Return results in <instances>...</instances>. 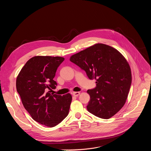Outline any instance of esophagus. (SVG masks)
Masks as SVG:
<instances>
[{
	"instance_id": "esophagus-1",
	"label": "esophagus",
	"mask_w": 151,
	"mask_h": 151,
	"mask_svg": "<svg viewBox=\"0 0 151 151\" xmlns=\"http://www.w3.org/2000/svg\"><path fill=\"white\" fill-rule=\"evenodd\" d=\"M72 94H73V96L76 97V96H78L80 94V92H73Z\"/></svg>"
}]
</instances>
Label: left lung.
<instances>
[{
    "label": "left lung",
    "mask_w": 151,
    "mask_h": 151,
    "mask_svg": "<svg viewBox=\"0 0 151 151\" xmlns=\"http://www.w3.org/2000/svg\"><path fill=\"white\" fill-rule=\"evenodd\" d=\"M70 61L85 70L96 87L88 90L89 112L109 119L125 103L132 84V72L125 57L115 48L96 44L72 55Z\"/></svg>",
    "instance_id": "1"
}]
</instances>
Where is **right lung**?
I'll use <instances>...</instances> for the list:
<instances>
[{"label":"right lung","mask_w":151,"mask_h":151,"mask_svg":"<svg viewBox=\"0 0 151 151\" xmlns=\"http://www.w3.org/2000/svg\"><path fill=\"white\" fill-rule=\"evenodd\" d=\"M63 57L35 56L29 60L16 80L17 91L22 103L36 122L53 127L69 114L72 97L51 93L57 82L54 81L57 68Z\"/></svg>","instance_id":"obj_1"}]
</instances>
